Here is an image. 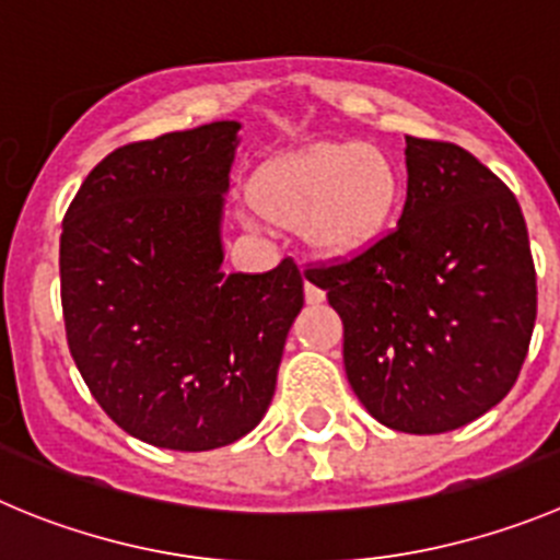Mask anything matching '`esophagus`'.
<instances>
[{"label":"esophagus","mask_w":560,"mask_h":560,"mask_svg":"<svg viewBox=\"0 0 560 560\" xmlns=\"http://www.w3.org/2000/svg\"><path fill=\"white\" fill-rule=\"evenodd\" d=\"M304 295H306V304H323V301H326V292H323L317 284H312V281H306L304 284Z\"/></svg>","instance_id":"34e87169"}]
</instances>
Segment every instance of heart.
Wrapping results in <instances>:
<instances>
[{
	"mask_svg": "<svg viewBox=\"0 0 560 560\" xmlns=\"http://www.w3.org/2000/svg\"><path fill=\"white\" fill-rule=\"evenodd\" d=\"M398 165L373 143H317L268 162L243 207L250 226H306L328 254H357L389 229Z\"/></svg>",
	"mask_w": 560,
	"mask_h": 560,
	"instance_id": "b5f03b06",
	"label": "heart"
}]
</instances>
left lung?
<instances>
[{"mask_svg":"<svg viewBox=\"0 0 560 560\" xmlns=\"http://www.w3.org/2000/svg\"><path fill=\"white\" fill-rule=\"evenodd\" d=\"M398 229L310 268L345 326V373L392 431L445 433L516 384L536 323V268L514 192L462 145L406 138Z\"/></svg>","mask_w":560,"mask_h":560,"instance_id":"left-lung-1","label":"left lung"}]
</instances>
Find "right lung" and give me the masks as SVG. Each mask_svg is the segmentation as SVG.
Instances as JSON below:
<instances>
[{
	"instance_id": "1",
	"label": "right lung",
	"mask_w": 560,
	"mask_h": 560,
	"mask_svg": "<svg viewBox=\"0 0 560 560\" xmlns=\"http://www.w3.org/2000/svg\"><path fill=\"white\" fill-rule=\"evenodd\" d=\"M237 121L115 149L62 218L60 298L77 370L115 425L168 451L254 431L304 306L292 259L223 273Z\"/></svg>"
}]
</instances>
